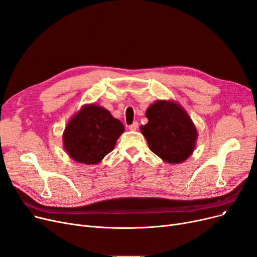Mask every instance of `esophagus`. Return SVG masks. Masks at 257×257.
Here are the masks:
<instances>
[{
	"label": "esophagus",
	"instance_id": "1",
	"mask_svg": "<svg viewBox=\"0 0 257 257\" xmlns=\"http://www.w3.org/2000/svg\"><path fill=\"white\" fill-rule=\"evenodd\" d=\"M138 128H139V122H138V121H135L132 125L129 126V129H130L131 131H136Z\"/></svg>",
	"mask_w": 257,
	"mask_h": 257
}]
</instances>
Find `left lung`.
<instances>
[{
	"label": "left lung",
	"instance_id": "left-lung-1",
	"mask_svg": "<svg viewBox=\"0 0 257 257\" xmlns=\"http://www.w3.org/2000/svg\"><path fill=\"white\" fill-rule=\"evenodd\" d=\"M148 122L141 127L149 149L168 164H181L196 146L197 130L187 111L173 99H159L145 113Z\"/></svg>",
	"mask_w": 257,
	"mask_h": 257
}]
</instances>
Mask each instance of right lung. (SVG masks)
<instances>
[{"label":"right lung","mask_w":257,"mask_h":257,"mask_svg":"<svg viewBox=\"0 0 257 257\" xmlns=\"http://www.w3.org/2000/svg\"><path fill=\"white\" fill-rule=\"evenodd\" d=\"M124 131L122 122L106 108L96 103L86 104L67 122L63 133L64 149L76 163L95 165L114 149Z\"/></svg>","instance_id":"right-lung-1"}]
</instances>
